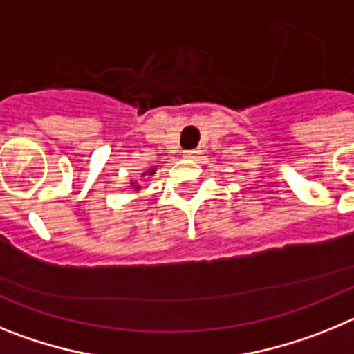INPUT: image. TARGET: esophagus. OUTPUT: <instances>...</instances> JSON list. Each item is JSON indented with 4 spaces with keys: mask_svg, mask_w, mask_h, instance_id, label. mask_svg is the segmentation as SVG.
Returning a JSON list of instances; mask_svg holds the SVG:
<instances>
[{
    "mask_svg": "<svg viewBox=\"0 0 354 354\" xmlns=\"http://www.w3.org/2000/svg\"><path fill=\"white\" fill-rule=\"evenodd\" d=\"M183 154H184V158H196V156L200 154V150L198 149H187V150H184Z\"/></svg>",
    "mask_w": 354,
    "mask_h": 354,
    "instance_id": "1",
    "label": "esophagus"
}]
</instances>
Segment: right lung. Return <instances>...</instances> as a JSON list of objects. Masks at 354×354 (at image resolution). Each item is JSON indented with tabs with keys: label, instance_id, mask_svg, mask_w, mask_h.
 I'll use <instances>...</instances> for the list:
<instances>
[{
	"label": "right lung",
	"instance_id": "1",
	"mask_svg": "<svg viewBox=\"0 0 354 354\" xmlns=\"http://www.w3.org/2000/svg\"><path fill=\"white\" fill-rule=\"evenodd\" d=\"M152 174H154V170H150V175H152ZM136 189H138V187H136Z\"/></svg>",
	"mask_w": 354,
	"mask_h": 354
}]
</instances>
